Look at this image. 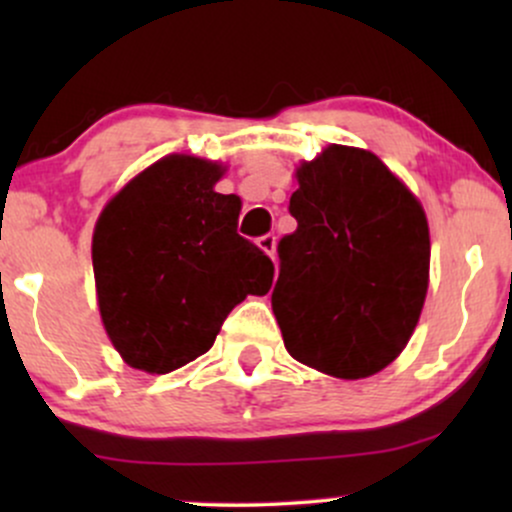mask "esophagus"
Listing matches in <instances>:
<instances>
[{"mask_svg":"<svg viewBox=\"0 0 512 512\" xmlns=\"http://www.w3.org/2000/svg\"><path fill=\"white\" fill-rule=\"evenodd\" d=\"M257 248H260L264 255H269L274 260V255H276V238L272 236V233H269V236L257 238Z\"/></svg>","mask_w":512,"mask_h":512,"instance_id":"34e87169","label":"esophagus"}]
</instances>
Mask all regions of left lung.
Masks as SVG:
<instances>
[{
    "label": "left lung",
    "instance_id": "obj_1",
    "mask_svg": "<svg viewBox=\"0 0 512 512\" xmlns=\"http://www.w3.org/2000/svg\"><path fill=\"white\" fill-rule=\"evenodd\" d=\"M272 310L286 351L342 380L390 366L419 325L431 236L419 197L373 151L330 144L296 166Z\"/></svg>",
    "mask_w": 512,
    "mask_h": 512
}]
</instances>
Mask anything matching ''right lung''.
<instances>
[{"label": "right lung", "instance_id": "obj_1", "mask_svg": "<svg viewBox=\"0 0 512 512\" xmlns=\"http://www.w3.org/2000/svg\"><path fill=\"white\" fill-rule=\"evenodd\" d=\"M226 166L170 154L105 202L93 228V276L105 334L127 366L163 375L207 354L221 322L264 296L274 264L236 233Z\"/></svg>", "mask_w": 512, "mask_h": 512}]
</instances>
